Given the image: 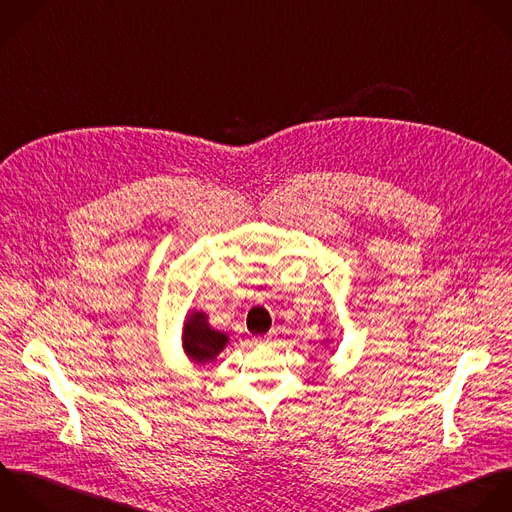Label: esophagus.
Listing matches in <instances>:
<instances>
[{"mask_svg":"<svg viewBox=\"0 0 512 512\" xmlns=\"http://www.w3.org/2000/svg\"><path fill=\"white\" fill-rule=\"evenodd\" d=\"M271 339H273V333H267V335H263V337H257L255 341H257V343H269Z\"/></svg>","mask_w":512,"mask_h":512,"instance_id":"esophagus-1","label":"esophagus"}]
</instances>
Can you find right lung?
<instances>
[{
    "label": "right lung",
    "instance_id": "add662e5",
    "mask_svg": "<svg viewBox=\"0 0 512 512\" xmlns=\"http://www.w3.org/2000/svg\"><path fill=\"white\" fill-rule=\"evenodd\" d=\"M227 335L213 331L207 325V319L203 313H195L187 319L183 329V347L187 355L197 363H209L213 361L225 347Z\"/></svg>",
    "mask_w": 512,
    "mask_h": 512
}]
</instances>
